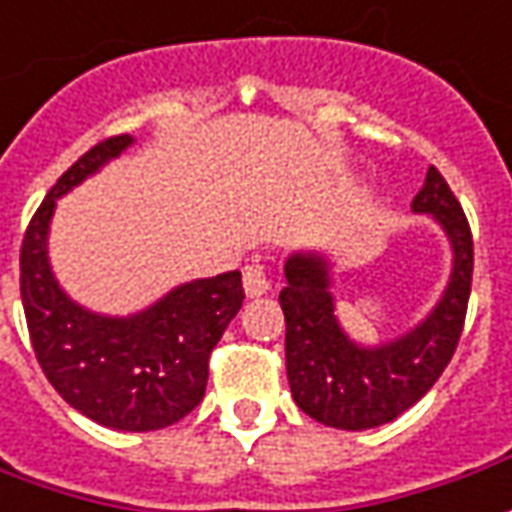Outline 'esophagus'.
Masks as SVG:
<instances>
[{
	"label": "esophagus",
	"mask_w": 512,
	"mask_h": 512,
	"mask_svg": "<svg viewBox=\"0 0 512 512\" xmlns=\"http://www.w3.org/2000/svg\"><path fill=\"white\" fill-rule=\"evenodd\" d=\"M243 291H246V297H263V294H269L271 280L263 263H257L255 260V263H249V266L243 269Z\"/></svg>",
	"instance_id": "1"
}]
</instances>
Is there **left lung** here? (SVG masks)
<instances>
[{"mask_svg": "<svg viewBox=\"0 0 512 512\" xmlns=\"http://www.w3.org/2000/svg\"><path fill=\"white\" fill-rule=\"evenodd\" d=\"M412 212L431 215L446 232L451 274L426 319L398 339L381 344L350 339L336 316L333 263L325 252L300 249L285 260L280 308L288 384L302 412L330 429L364 431L395 420L434 387L457 350L474 274L471 227L437 168L426 173Z\"/></svg>", "mask_w": 512, "mask_h": 512, "instance_id": "left-lung-1", "label": "left lung"}]
</instances>
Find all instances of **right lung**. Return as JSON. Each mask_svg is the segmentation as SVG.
Masks as SVG:
<instances>
[{"mask_svg": "<svg viewBox=\"0 0 512 512\" xmlns=\"http://www.w3.org/2000/svg\"><path fill=\"white\" fill-rule=\"evenodd\" d=\"M111 137L66 170L33 215L22 243V305L38 364L72 409L117 431H156L196 409L212 347L243 305L241 271L190 280L137 314H95L75 302L50 266L58 198L125 154Z\"/></svg>", "mask_w": 512, "mask_h": 512, "instance_id": "obj_1", "label": "right lung"}]
</instances>
